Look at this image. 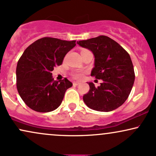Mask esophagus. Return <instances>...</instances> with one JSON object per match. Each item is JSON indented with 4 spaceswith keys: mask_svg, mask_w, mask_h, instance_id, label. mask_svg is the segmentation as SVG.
<instances>
[{
    "mask_svg": "<svg viewBox=\"0 0 156 156\" xmlns=\"http://www.w3.org/2000/svg\"><path fill=\"white\" fill-rule=\"evenodd\" d=\"M79 84H80V82H73V84H74V86L78 85Z\"/></svg>",
    "mask_w": 156,
    "mask_h": 156,
    "instance_id": "34e87169",
    "label": "esophagus"
}]
</instances>
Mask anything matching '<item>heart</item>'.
I'll use <instances>...</instances> for the list:
<instances>
[{
    "mask_svg": "<svg viewBox=\"0 0 156 156\" xmlns=\"http://www.w3.org/2000/svg\"><path fill=\"white\" fill-rule=\"evenodd\" d=\"M72 76L76 79H80L82 77V76H83V72H82V71L80 70L75 71L74 72H73Z\"/></svg>",
    "mask_w": 156,
    "mask_h": 156,
    "instance_id": "1",
    "label": "heart"
}]
</instances>
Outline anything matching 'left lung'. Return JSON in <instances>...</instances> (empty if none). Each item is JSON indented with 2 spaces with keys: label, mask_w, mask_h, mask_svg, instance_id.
<instances>
[{
  "label": "left lung",
  "mask_w": 156,
  "mask_h": 156,
  "mask_svg": "<svg viewBox=\"0 0 156 156\" xmlns=\"http://www.w3.org/2000/svg\"><path fill=\"white\" fill-rule=\"evenodd\" d=\"M77 44L93 52L95 66L91 76L103 80L99 87L88 82L90 90L83 101L90 108L108 112L126 101L134 82L131 58L118 43L105 35L77 41Z\"/></svg>",
  "instance_id": "8db88e82"
}]
</instances>
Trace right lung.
I'll list each match as a JSON object with an SVG mask.
<instances>
[{"label":"right lung","instance_id":"obj_1","mask_svg":"<svg viewBox=\"0 0 156 156\" xmlns=\"http://www.w3.org/2000/svg\"><path fill=\"white\" fill-rule=\"evenodd\" d=\"M76 41L43 37L25 50L17 63L16 87L25 104L37 112H50L61 105L72 83L66 78L55 81L52 71L60 66Z\"/></svg>","mask_w":156,"mask_h":156}]
</instances>
